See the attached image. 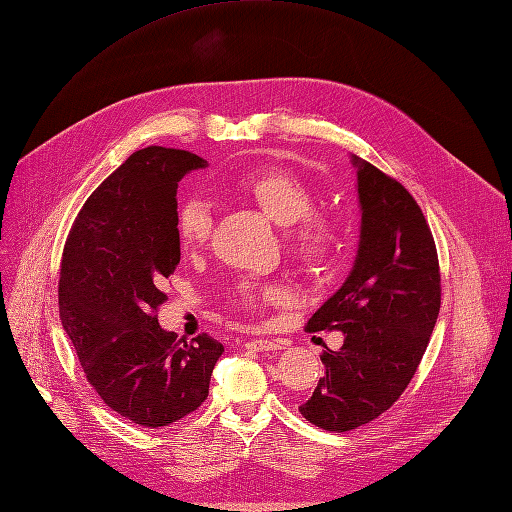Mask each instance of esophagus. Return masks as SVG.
Here are the masks:
<instances>
[{
	"instance_id": "1",
	"label": "esophagus",
	"mask_w": 512,
	"mask_h": 512,
	"mask_svg": "<svg viewBox=\"0 0 512 512\" xmlns=\"http://www.w3.org/2000/svg\"><path fill=\"white\" fill-rule=\"evenodd\" d=\"M247 349L278 351V349H282V341H278V339H251V341H247Z\"/></svg>"
}]
</instances>
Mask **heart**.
I'll use <instances>...</instances> for the list:
<instances>
[{
  "label": "heart",
  "mask_w": 512,
  "mask_h": 512,
  "mask_svg": "<svg viewBox=\"0 0 512 512\" xmlns=\"http://www.w3.org/2000/svg\"><path fill=\"white\" fill-rule=\"evenodd\" d=\"M240 190L284 230V247L307 270L328 274L341 263L347 247L343 226L328 213L316 209V192L303 177L286 167H265L244 171L238 177ZM175 230L188 249H201L209 242L213 230L211 209L201 198L184 201L175 211ZM284 293L276 284L244 282L236 301L257 311L263 303L276 301Z\"/></svg>",
  "instance_id": "b5f03b06"
}]
</instances>
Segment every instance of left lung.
<instances>
[{
    "instance_id": "8db88e82",
    "label": "left lung",
    "mask_w": 512,
    "mask_h": 512,
    "mask_svg": "<svg viewBox=\"0 0 512 512\" xmlns=\"http://www.w3.org/2000/svg\"><path fill=\"white\" fill-rule=\"evenodd\" d=\"M362 205L360 251L345 284L305 324L343 330L339 351L324 349V376L303 418L326 431H351L387 412L410 385L441 305L431 228L414 196L379 167L355 159Z\"/></svg>"
}]
</instances>
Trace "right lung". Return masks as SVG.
Masks as SVG:
<instances>
[{
  "label": "right lung",
  "instance_id": "1",
  "mask_svg": "<svg viewBox=\"0 0 512 512\" xmlns=\"http://www.w3.org/2000/svg\"><path fill=\"white\" fill-rule=\"evenodd\" d=\"M205 161L148 146L90 194L66 236L58 305L85 379L104 404L159 429L201 408L224 345L159 326L167 278L180 263L177 184Z\"/></svg>",
  "mask_w": 512,
  "mask_h": 512
}]
</instances>
